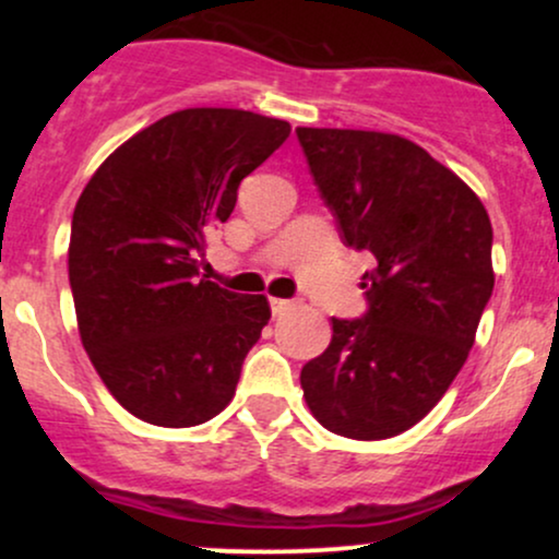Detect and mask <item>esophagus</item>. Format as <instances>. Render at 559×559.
Returning a JSON list of instances; mask_svg holds the SVG:
<instances>
[{"instance_id":"34e87169","label":"esophagus","mask_w":559,"mask_h":559,"mask_svg":"<svg viewBox=\"0 0 559 559\" xmlns=\"http://www.w3.org/2000/svg\"><path fill=\"white\" fill-rule=\"evenodd\" d=\"M294 307L292 299H281V297H271V310L273 316H284V312H288Z\"/></svg>"}]
</instances>
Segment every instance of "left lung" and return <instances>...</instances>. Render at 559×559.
<instances>
[{"mask_svg":"<svg viewBox=\"0 0 559 559\" xmlns=\"http://www.w3.org/2000/svg\"><path fill=\"white\" fill-rule=\"evenodd\" d=\"M346 247L368 252V310L331 318L301 368L307 407L346 439H389L426 418L460 373L493 288L491 221L471 186L413 141L297 128Z\"/></svg>","mask_w":559,"mask_h":559,"instance_id":"1","label":"left lung"}]
</instances>
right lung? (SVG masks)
<instances>
[{
	"instance_id": "add662e5",
	"label": "right lung",
	"mask_w": 559,
	"mask_h": 559,
	"mask_svg": "<svg viewBox=\"0 0 559 559\" xmlns=\"http://www.w3.org/2000/svg\"><path fill=\"white\" fill-rule=\"evenodd\" d=\"M292 133L286 120L194 107L112 152L75 204L68 273L83 349L105 386L152 426L189 428L234 400L271 320L262 294L199 275L204 234Z\"/></svg>"
}]
</instances>
